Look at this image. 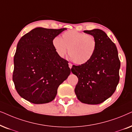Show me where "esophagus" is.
Instances as JSON below:
<instances>
[{
  "label": "esophagus",
  "instance_id": "1",
  "mask_svg": "<svg viewBox=\"0 0 132 132\" xmlns=\"http://www.w3.org/2000/svg\"><path fill=\"white\" fill-rule=\"evenodd\" d=\"M69 67L70 68V69H71L72 67V64L71 63H69Z\"/></svg>",
  "mask_w": 132,
  "mask_h": 132
}]
</instances>
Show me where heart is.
Masks as SVG:
<instances>
[{
    "label": "heart",
    "mask_w": 132,
    "mask_h": 132,
    "mask_svg": "<svg viewBox=\"0 0 132 132\" xmlns=\"http://www.w3.org/2000/svg\"><path fill=\"white\" fill-rule=\"evenodd\" d=\"M52 46L59 57H64L68 50L73 62L82 64L92 59L97 47V42L92 35L69 30L63 33L61 38L59 37L54 38Z\"/></svg>",
    "instance_id": "1"
}]
</instances>
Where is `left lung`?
<instances>
[{
    "label": "left lung",
    "instance_id": "1",
    "mask_svg": "<svg viewBox=\"0 0 132 132\" xmlns=\"http://www.w3.org/2000/svg\"><path fill=\"white\" fill-rule=\"evenodd\" d=\"M97 42L95 52L88 62L73 65L71 71L78 78L75 93L79 101L98 104L115 92L119 81L120 61L115 44L99 29L84 31Z\"/></svg>",
    "mask_w": 132,
    "mask_h": 132
}]
</instances>
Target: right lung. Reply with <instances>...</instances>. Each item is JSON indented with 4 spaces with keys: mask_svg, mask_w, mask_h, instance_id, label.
Returning <instances> with one entry per match:
<instances>
[{
    "mask_svg": "<svg viewBox=\"0 0 132 132\" xmlns=\"http://www.w3.org/2000/svg\"><path fill=\"white\" fill-rule=\"evenodd\" d=\"M66 28H36L22 37L14 57L13 80L21 97L34 104L54 100L58 87L71 73L68 61L59 57L52 40Z\"/></svg>",
    "mask_w": 132,
    "mask_h": 132,
    "instance_id": "right-lung-1",
    "label": "right lung"
}]
</instances>
